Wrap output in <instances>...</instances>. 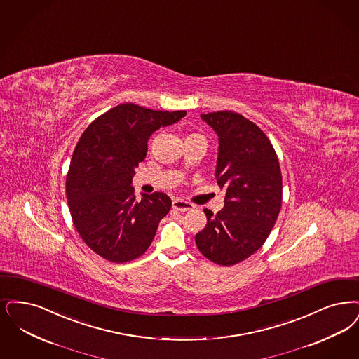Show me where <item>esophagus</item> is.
Returning <instances> with one entry per match:
<instances>
[{
    "instance_id": "1",
    "label": "esophagus",
    "mask_w": 359,
    "mask_h": 359,
    "mask_svg": "<svg viewBox=\"0 0 359 359\" xmlns=\"http://www.w3.org/2000/svg\"><path fill=\"white\" fill-rule=\"evenodd\" d=\"M172 208L173 210H176V211L184 212V211H188V210H192L194 205H192L191 203H188V201L176 199V201H172Z\"/></svg>"
}]
</instances>
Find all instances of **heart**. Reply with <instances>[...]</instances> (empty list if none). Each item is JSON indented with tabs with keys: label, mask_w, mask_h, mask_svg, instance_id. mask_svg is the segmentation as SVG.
Here are the masks:
<instances>
[{
	"label": "heart",
	"mask_w": 359,
	"mask_h": 359,
	"mask_svg": "<svg viewBox=\"0 0 359 359\" xmlns=\"http://www.w3.org/2000/svg\"><path fill=\"white\" fill-rule=\"evenodd\" d=\"M191 136H192V135H191Z\"/></svg>",
	"instance_id": "b5f03b06"
}]
</instances>
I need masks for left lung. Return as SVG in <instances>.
Masks as SVG:
<instances>
[{"label":"left lung","mask_w":359,"mask_h":359,"mask_svg":"<svg viewBox=\"0 0 359 359\" xmlns=\"http://www.w3.org/2000/svg\"><path fill=\"white\" fill-rule=\"evenodd\" d=\"M201 118L219 136L216 182L226 189L224 207L204 208L205 227L195 242L219 266H233L266 242L282 208V173L273 144L258 126L232 111Z\"/></svg>","instance_id":"1"}]
</instances>
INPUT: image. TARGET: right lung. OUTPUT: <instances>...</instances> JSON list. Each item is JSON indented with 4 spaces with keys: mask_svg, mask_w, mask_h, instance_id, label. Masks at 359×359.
I'll return each mask as SVG.
<instances>
[{
    "mask_svg": "<svg viewBox=\"0 0 359 359\" xmlns=\"http://www.w3.org/2000/svg\"><path fill=\"white\" fill-rule=\"evenodd\" d=\"M186 115L126 102L99 116L81 135L67 175V199L74 229L101 258L129 262L152 243L172 201L163 192L136 201L132 176L147 156L149 136Z\"/></svg>",
    "mask_w": 359,
    "mask_h": 359,
    "instance_id": "right-lung-1",
    "label": "right lung"
}]
</instances>
